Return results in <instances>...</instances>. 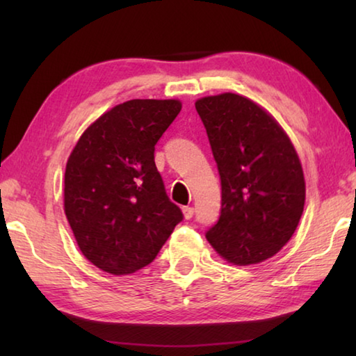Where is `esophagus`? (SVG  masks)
<instances>
[{"mask_svg": "<svg viewBox=\"0 0 356 356\" xmlns=\"http://www.w3.org/2000/svg\"><path fill=\"white\" fill-rule=\"evenodd\" d=\"M182 212H184L185 218L190 220V218H193V215H195V209L190 207V206H185V207H182Z\"/></svg>", "mask_w": 356, "mask_h": 356, "instance_id": "34e87169", "label": "esophagus"}]
</instances>
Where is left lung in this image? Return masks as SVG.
Wrapping results in <instances>:
<instances>
[{
    "mask_svg": "<svg viewBox=\"0 0 356 356\" xmlns=\"http://www.w3.org/2000/svg\"><path fill=\"white\" fill-rule=\"evenodd\" d=\"M195 106L221 180L220 218L206 237L227 262H262L291 240L303 213L297 150L278 122L242 95H210Z\"/></svg>",
    "mask_w": 356,
    "mask_h": 356,
    "instance_id": "1",
    "label": "left lung"
}]
</instances>
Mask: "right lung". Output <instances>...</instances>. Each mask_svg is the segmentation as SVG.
<instances>
[{
	"mask_svg": "<svg viewBox=\"0 0 356 356\" xmlns=\"http://www.w3.org/2000/svg\"><path fill=\"white\" fill-rule=\"evenodd\" d=\"M180 110L179 100L124 102L89 125L72 150L65 216L84 257L104 272L146 267L184 220L154 160L156 141Z\"/></svg>",
	"mask_w": 356,
	"mask_h": 356,
	"instance_id": "right-lung-1",
	"label": "right lung"
}]
</instances>
